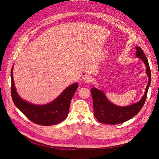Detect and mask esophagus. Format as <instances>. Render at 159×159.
I'll return each mask as SVG.
<instances>
[{
	"label": "esophagus",
	"instance_id": "34e87169",
	"mask_svg": "<svg viewBox=\"0 0 159 159\" xmlns=\"http://www.w3.org/2000/svg\"><path fill=\"white\" fill-rule=\"evenodd\" d=\"M84 81L86 84H90V83L93 81V78L91 76H90V75H85L84 78Z\"/></svg>",
	"mask_w": 159,
	"mask_h": 159
}]
</instances>
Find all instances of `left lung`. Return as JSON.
<instances>
[{
    "label": "left lung",
    "instance_id": "left-lung-1",
    "mask_svg": "<svg viewBox=\"0 0 159 159\" xmlns=\"http://www.w3.org/2000/svg\"><path fill=\"white\" fill-rule=\"evenodd\" d=\"M136 56L142 60L146 67V74L149 81L145 93L138 102L128 106H118L111 102L102 90L93 87L90 89V93L93 100L94 116L98 121L102 124L115 125L125 122L137 115L144 105L148 89L151 84V70L148 60L142 48L136 47Z\"/></svg>",
    "mask_w": 159,
    "mask_h": 159
}]
</instances>
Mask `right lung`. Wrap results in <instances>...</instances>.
Wrapping results in <instances>:
<instances>
[{"label":"right lung","mask_w":159,"mask_h":159,"mask_svg":"<svg viewBox=\"0 0 159 159\" xmlns=\"http://www.w3.org/2000/svg\"><path fill=\"white\" fill-rule=\"evenodd\" d=\"M13 67L11 70L12 100L15 105L30 120L36 124L48 126L57 124L67 117L71 100L78 87V83L66 87L55 100L47 104H33L22 99L18 94L13 81Z\"/></svg>","instance_id":"obj_1"}]
</instances>
